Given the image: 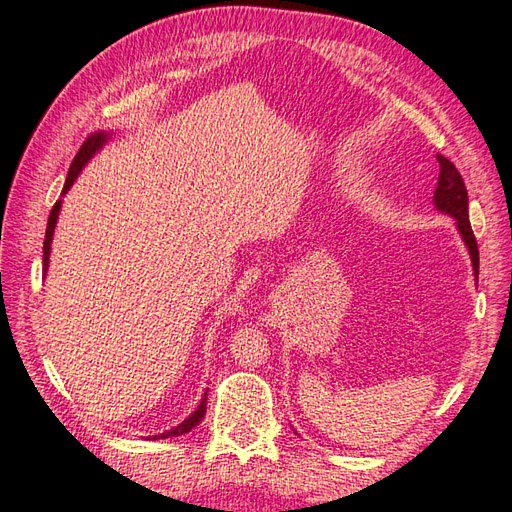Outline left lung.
Here are the masks:
<instances>
[{
  "instance_id": "obj_1",
  "label": "left lung",
  "mask_w": 512,
  "mask_h": 512,
  "mask_svg": "<svg viewBox=\"0 0 512 512\" xmlns=\"http://www.w3.org/2000/svg\"><path fill=\"white\" fill-rule=\"evenodd\" d=\"M436 158L440 162V177H438V188H436V192H433V205H436V209L440 213L451 215V218L455 220L459 235L470 252L474 275L478 277V245H476L470 218H468L466 183H463L459 170L455 168V164L451 160H446L444 156H440V153Z\"/></svg>"
}]
</instances>
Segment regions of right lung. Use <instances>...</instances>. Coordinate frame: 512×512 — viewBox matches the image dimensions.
I'll return each instance as SVG.
<instances>
[{
	"label": "right lung",
	"instance_id": "add662e5",
	"mask_svg": "<svg viewBox=\"0 0 512 512\" xmlns=\"http://www.w3.org/2000/svg\"><path fill=\"white\" fill-rule=\"evenodd\" d=\"M113 136V132H106V130H100V132H94L91 134L87 141L83 143V147L79 149V153H76V158L72 160L70 164V170H68V177H66V183H64V190H61V196L68 194V190L72 188V183L76 181V177L81 175V170L85 168V164L96 156V153L108 143V138ZM59 211H61V198L55 203V207L51 209V215H49V224H46V235H44V250H42V273L46 275V271H49V258H51V243H53V235H55V226H57V218H59ZM207 412V391L203 395V399H200L198 408L185 418V421H181L177 427L168 429L164 433H158V436H151V440H158V438H175V436H183V433L192 431L200 421H203V416Z\"/></svg>",
	"mask_w": 512,
	"mask_h": 512
}]
</instances>
